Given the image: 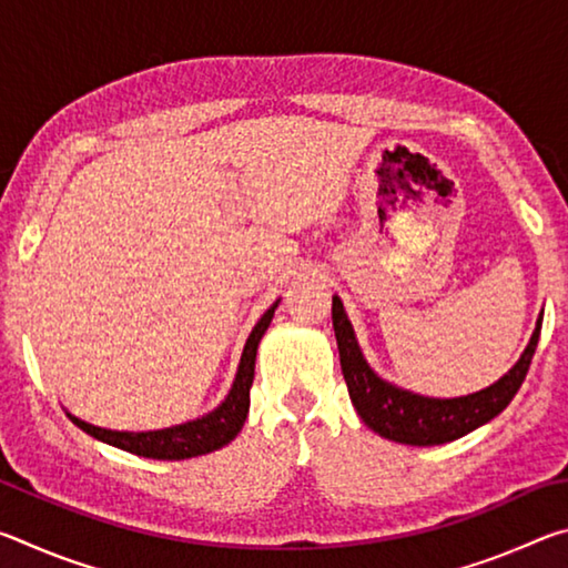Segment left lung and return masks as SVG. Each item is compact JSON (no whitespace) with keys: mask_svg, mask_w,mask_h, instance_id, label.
<instances>
[{"mask_svg":"<svg viewBox=\"0 0 568 568\" xmlns=\"http://www.w3.org/2000/svg\"><path fill=\"white\" fill-rule=\"evenodd\" d=\"M541 321L544 315L536 323L531 343L524 351L521 361L494 386L464 398H426L390 386L371 371L358 348V341H355L343 303L338 295L333 297V331L338 341L343 378L348 383L355 410L365 420V426L376 430L378 436L408 446L448 444V440L466 436L496 418L511 403L531 368L538 335H541Z\"/></svg>","mask_w":568,"mask_h":568,"instance_id":"1","label":"left lung"}]
</instances>
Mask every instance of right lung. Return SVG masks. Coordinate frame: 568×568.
<instances>
[{"label":"right lung","instance_id":"add662e5","mask_svg":"<svg viewBox=\"0 0 568 568\" xmlns=\"http://www.w3.org/2000/svg\"><path fill=\"white\" fill-rule=\"evenodd\" d=\"M275 307L277 303L263 315L261 321H257L253 333H250L243 358H240L235 383L233 388H230L227 398L223 400V406L215 408L213 413H207L205 418L182 423V426H172L165 430H148V434H124V430L98 428L70 416L72 423L74 426H80L84 434L104 440V444L118 446L122 450H130L134 456H145V458L180 460V458L203 456V454H210V450L223 448L240 434V428H243V423L247 418L250 386H253V376H255L257 343H261L267 325H271Z\"/></svg>","mask_w":568,"mask_h":568}]
</instances>
